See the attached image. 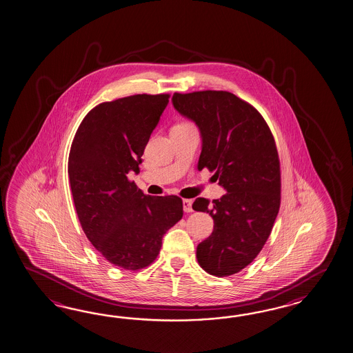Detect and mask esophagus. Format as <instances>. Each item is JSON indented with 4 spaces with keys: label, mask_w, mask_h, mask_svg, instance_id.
<instances>
[{
    "label": "esophagus",
    "mask_w": 353,
    "mask_h": 353,
    "mask_svg": "<svg viewBox=\"0 0 353 353\" xmlns=\"http://www.w3.org/2000/svg\"><path fill=\"white\" fill-rule=\"evenodd\" d=\"M182 205H183V210L186 212V213H190V212H192V201H190V199H183V201H182Z\"/></svg>",
    "instance_id": "34e87169"
}]
</instances>
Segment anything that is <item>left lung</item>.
Wrapping results in <instances>:
<instances>
[{"instance_id":"1","label":"left lung","mask_w":353,"mask_h":353,"mask_svg":"<svg viewBox=\"0 0 353 353\" xmlns=\"http://www.w3.org/2000/svg\"><path fill=\"white\" fill-rule=\"evenodd\" d=\"M172 103L199 127L198 170L214 172L228 191L219 199L198 198L192 204L214 221L210 238L196 248L198 262L210 275H234L257 257L279 213L276 143L257 109L228 91L176 92Z\"/></svg>"}]
</instances>
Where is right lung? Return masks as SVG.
Returning a JSON list of instances; mask_svg holds the SVG:
<instances>
[{
	"instance_id": "1",
	"label": "right lung",
	"mask_w": 353,
	"mask_h": 353,
	"mask_svg": "<svg viewBox=\"0 0 353 353\" xmlns=\"http://www.w3.org/2000/svg\"><path fill=\"white\" fill-rule=\"evenodd\" d=\"M170 95H132L95 106L77 130L68 176L77 216L105 259L124 270L149 266L163 235L182 219L181 198L145 195L139 173L145 146Z\"/></svg>"
}]
</instances>
